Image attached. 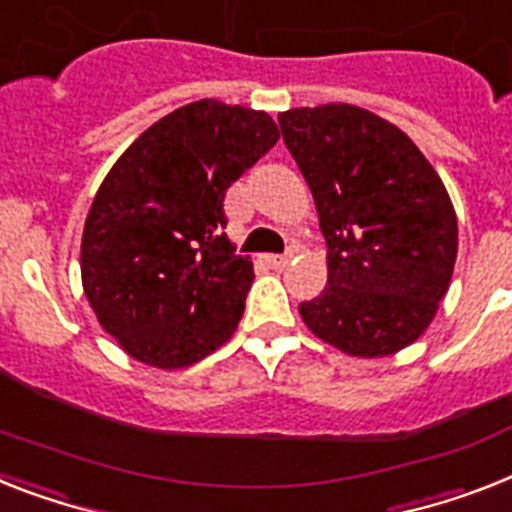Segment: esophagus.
Instances as JSON below:
<instances>
[{"instance_id": "34e87169", "label": "esophagus", "mask_w": 512, "mask_h": 512, "mask_svg": "<svg viewBox=\"0 0 512 512\" xmlns=\"http://www.w3.org/2000/svg\"><path fill=\"white\" fill-rule=\"evenodd\" d=\"M268 265L276 270H284L289 265V255H268Z\"/></svg>"}]
</instances>
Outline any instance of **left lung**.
Here are the masks:
<instances>
[{"label": "left lung", "instance_id": "obj_1", "mask_svg": "<svg viewBox=\"0 0 512 512\" xmlns=\"http://www.w3.org/2000/svg\"><path fill=\"white\" fill-rule=\"evenodd\" d=\"M278 126L328 247V286L299 305L302 321L347 355L402 350L431 323L458 257L442 178L400 128L363 107H299Z\"/></svg>", "mask_w": 512, "mask_h": 512}]
</instances>
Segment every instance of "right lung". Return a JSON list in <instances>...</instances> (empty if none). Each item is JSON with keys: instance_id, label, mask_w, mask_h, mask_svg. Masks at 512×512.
Here are the masks:
<instances>
[{"instance_id": "add662e5", "label": "right lung", "mask_w": 512, "mask_h": 512, "mask_svg": "<svg viewBox=\"0 0 512 512\" xmlns=\"http://www.w3.org/2000/svg\"><path fill=\"white\" fill-rule=\"evenodd\" d=\"M276 141L268 112L199 99L112 165L83 228L81 276L128 355L186 368L231 339L255 276L226 239L223 199Z\"/></svg>"}]
</instances>
